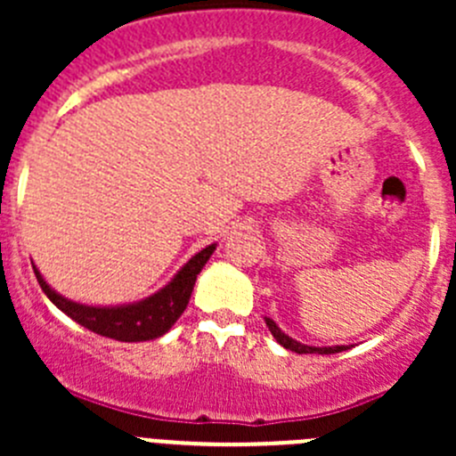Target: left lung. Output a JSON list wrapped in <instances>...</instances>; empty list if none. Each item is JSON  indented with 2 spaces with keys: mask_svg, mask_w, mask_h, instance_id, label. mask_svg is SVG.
<instances>
[{
  "mask_svg": "<svg viewBox=\"0 0 456 456\" xmlns=\"http://www.w3.org/2000/svg\"><path fill=\"white\" fill-rule=\"evenodd\" d=\"M265 322H266V326H269L271 335L275 338V342H278L280 346L287 348V351L297 353V355H306V353H317V355H333V353H342L348 348V346H344V344L342 346H309V344H302V342H297V339L289 338V335L284 333V330L280 329V326L275 324L271 317H265Z\"/></svg>",
  "mask_w": 456,
  "mask_h": 456,
  "instance_id": "left-lung-1",
  "label": "left lung"
}]
</instances>
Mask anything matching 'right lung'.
Returning a JSON list of instances; mask_svg holds the SVG:
<instances>
[{
    "mask_svg": "<svg viewBox=\"0 0 456 456\" xmlns=\"http://www.w3.org/2000/svg\"><path fill=\"white\" fill-rule=\"evenodd\" d=\"M214 251L216 242L214 245H207L196 256H191L176 271V275L163 289L151 293L150 297H142L139 302H127V305L110 306L84 305V302L70 300V297L54 291L35 265H32V269H35L37 282H39L41 291L48 296V300L59 311L72 317L77 324L86 326L87 330L103 335V338L118 339V342H147V339L163 338L176 324L178 317L183 315V311L190 305L196 278H199L202 266L207 265V260H209Z\"/></svg>",
    "mask_w": 456,
    "mask_h": 456,
    "instance_id": "add662e5",
    "label": "right lung"
}]
</instances>
